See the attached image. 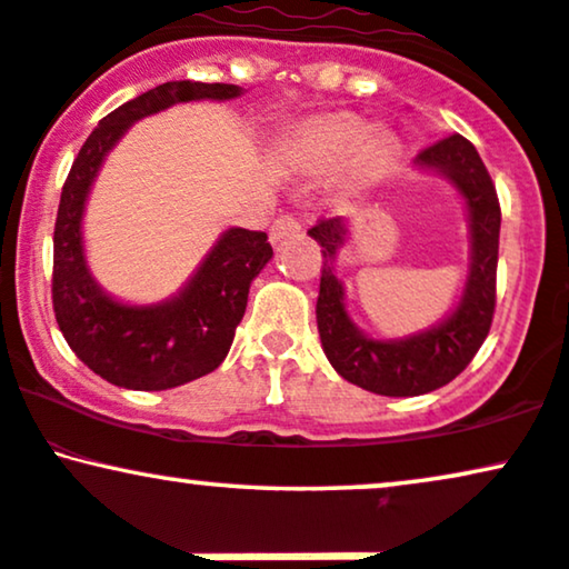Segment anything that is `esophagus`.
Listing matches in <instances>:
<instances>
[{
  "mask_svg": "<svg viewBox=\"0 0 569 569\" xmlns=\"http://www.w3.org/2000/svg\"><path fill=\"white\" fill-rule=\"evenodd\" d=\"M300 230H302L300 221L295 219V217H290V213H284V217L274 219V224H271L269 240L277 246V242H282V240H287V238H295V234H298Z\"/></svg>",
  "mask_w": 569,
  "mask_h": 569,
  "instance_id": "esophagus-1",
  "label": "esophagus"
}]
</instances>
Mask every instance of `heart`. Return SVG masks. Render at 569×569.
<instances>
[{"mask_svg":"<svg viewBox=\"0 0 569 569\" xmlns=\"http://www.w3.org/2000/svg\"><path fill=\"white\" fill-rule=\"evenodd\" d=\"M397 151L392 132L368 128L358 114L323 112L295 124L284 140V153L302 172H329L345 161L350 186L379 180Z\"/></svg>","mask_w":569,"mask_h":569,"instance_id":"obj_1","label":"heart"}]
</instances>
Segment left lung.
I'll list each match as a JSON object with an SVG mask.
<instances>
[{"instance_id": "8db88e82", "label": "left lung", "mask_w": 569, "mask_h": 569, "mask_svg": "<svg viewBox=\"0 0 569 569\" xmlns=\"http://www.w3.org/2000/svg\"><path fill=\"white\" fill-rule=\"evenodd\" d=\"M418 167L437 169L465 196L470 213L473 261L457 311L423 335L408 339H371L358 331L345 311L342 282L335 277L337 250L345 246V219H319L308 234L321 246V287L316 321L323 352L350 383L383 397H416L445 387L468 368L483 345L497 308V261L501 209L491 174L476 146L460 132L426 146Z\"/></svg>"}]
</instances>
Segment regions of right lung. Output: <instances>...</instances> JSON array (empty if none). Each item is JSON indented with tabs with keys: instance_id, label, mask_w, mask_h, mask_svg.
<instances>
[{
	"instance_id": "1",
	"label": "right lung",
	"mask_w": 569,
	"mask_h": 569,
	"mask_svg": "<svg viewBox=\"0 0 569 569\" xmlns=\"http://www.w3.org/2000/svg\"><path fill=\"white\" fill-rule=\"evenodd\" d=\"M240 91L230 83H161L109 112L72 161L54 221L51 302L70 350L114 387L159 392L219 368L246 313L250 282L274 250L267 232L234 227L221 234L177 298L159 306H124L101 292L86 269L80 221L93 177L109 149L140 117L180 101L234 99Z\"/></svg>"
}]
</instances>
